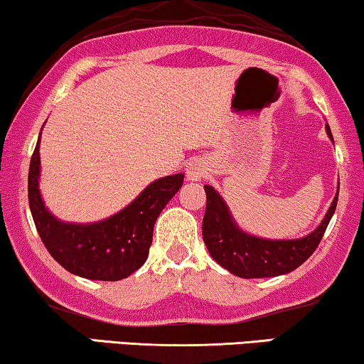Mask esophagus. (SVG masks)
I'll list each match as a JSON object with an SVG mask.
<instances>
[{"label": "esophagus", "mask_w": 364, "mask_h": 364, "mask_svg": "<svg viewBox=\"0 0 364 364\" xmlns=\"http://www.w3.org/2000/svg\"><path fill=\"white\" fill-rule=\"evenodd\" d=\"M187 178L188 181H200V178L205 177L207 167L203 166L202 161H193L187 166Z\"/></svg>", "instance_id": "obj_1"}]
</instances>
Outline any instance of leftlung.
Segmentation results:
<instances>
[{
	"instance_id": "obj_1",
	"label": "left lung",
	"mask_w": 364,
	"mask_h": 364,
	"mask_svg": "<svg viewBox=\"0 0 364 364\" xmlns=\"http://www.w3.org/2000/svg\"><path fill=\"white\" fill-rule=\"evenodd\" d=\"M326 132L333 141L330 126ZM207 193L202 237L213 260L233 275L242 278H268L293 272L305 263L316 247L336 210L338 196L333 200L320 227L310 235L296 240H265L242 232L235 225L225 202L210 186H203ZM340 192V187H338Z\"/></svg>"
}]
</instances>
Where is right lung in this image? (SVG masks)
<instances>
[{
	"label": "right lung",
	"instance_id": "1",
	"mask_svg": "<svg viewBox=\"0 0 364 364\" xmlns=\"http://www.w3.org/2000/svg\"><path fill=\"white\" fill-rule=\"evenodd\" d=\"M39 139L28 173V198L34 225L51 257L68 272L89 280L117 282L141 268L152 243L154 223L182 187L183 176L152 182L131 205L107 220L76 225L54 218L38 188Z\"/></svg>",
	"mask_w": 364,
	"mask_h": 364
}]
</instances>
